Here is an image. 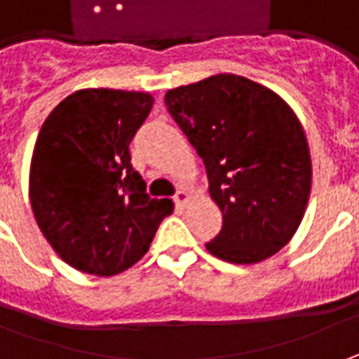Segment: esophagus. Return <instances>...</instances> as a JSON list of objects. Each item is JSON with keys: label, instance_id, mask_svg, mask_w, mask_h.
Returning <instances> with one entry per match:
<instances>
[{"label": "esophagus", "instance_id": "esophagus-1", "mask_svg": "<svg viewBox=\"0 0 359 359\" xmlns=\"http://www.w3.org/2000/svg\"><path fill=\"white\" fill-rule=\"evenodd\" d=\"M190 200V194H189V190H184V189H180L177 194H175V204L179 206V208H184L187 206V202Z\"/></svg>", "mask_w": 359, "mask_h": 359}]
</instances>
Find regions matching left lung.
Segmentation results:
<instances>
[{"label":"left lung","mask_w":359,"mask_h":359,"mask_svg":"<svg viewBox=\"0 0 359 359\" xmlns=\"http://www.w3.org/2000/svg\"><path fill=\"white\" fill-rule=\"evenodd\" d=\"M165 104L204 161L222 210V230L206 250L236 265L275 255L299 230L313 184L297 114L277 92L238 74L172 88Z\"/></svg>","instance_id":"left-lung-1"}]
</instances>
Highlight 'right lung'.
I'll list each match as a JSON object with an SVG mask.
<instances>
[{
  "mask_svg": "<svg viewBox=\"0 0 359 359\" xmlns=\"http://www.w3.org/2000/svg\"><path fill=\"white\" fill-rule=\"evenodd\" d=\"M147 92L86 88L65 97L39 131L29 200L50 248L70 267L111 277L147 253L172 200L149 198L129 143L153 108Z\"/></svg>",
  "mask_w": 359,
  "mask_h": 359,
  "instance_id": "1",
  "label": "right lung"
}]
</instances>
